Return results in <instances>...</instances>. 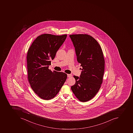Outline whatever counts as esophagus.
I'll list each match as a JSON object with an SVG mask.
<instances>
[{
  "mask_svg": "<svg viewBox=\"0 0 133 133\" xmlns=\"http://www.w3.org/2000/svg\"><path fill=\"white\" fill-rule=\"evenodd\" d=\"M71 76H72V74H67V77H71Z\"/></svg>",
  "mask_w": 133,
  "mask_h": 133,
  "instance_id": "1",
  "label": "esophagus"
}]
</instances>
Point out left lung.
I'll list each match as a JSON object with an SVG mask.
<instances>
[{"label":"left lung","mask_w":133,"mask_h":133,"mask_svg":"<svg viewBox=\"0 0 133 133\" xmlns=\"http://www.w3.org/2000/svg\"><path fill=\"white\" fill-rule=\"evenodd\" d=\"M73 44L77 60L82 71L74 76L76 83L71 89L80 101L87 102L97 93L103 82L105 60L99 44L91 36L86 34L69 35Z\"/></svg>","instance_id":"left-lung-1"}]
</instances>
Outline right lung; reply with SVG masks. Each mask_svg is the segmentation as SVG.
I'll use <instances>...</instances> for the list:
<instances>
[{"mask_svg":"<svg viewBox=\"0 0 133 133\" xmlns=\"http://www.w3.org/2000/svg\"><path fill=\"white\" fill-rule=\"evenodd\" d=\"M66 37V35H41L33 42L27 52L29 82L34 92L43 99L55 97L67 78V74L64 72L49 69L50 60L55 58Z\"/></svg>","mask_w":133,"mask_h":133,"instance_id":"1","label":"right lung"}]
</instances>
